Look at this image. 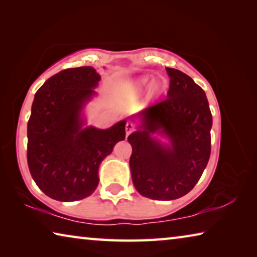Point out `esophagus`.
I'll return each instance as SVG.
<instances>
[{"label": "esophagus", "mask_w": 257, "mask_h": 257, "mask_svg": "<svg viewBox=\"0 0 257 257\" xmlns=\"http://www.w3.org/2000/svg\"><path fill=\"white\" fill-rule=\"evenodd\" d=\"M134 130H135L134 124L132 122H127V124H125V135H127V137L134 132Z\"/></svg>", "instance_id": "obj_1"}]
</instances>
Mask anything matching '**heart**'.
<instances>
[{
  "label": "heart",
  "instance_id": "obj_1",
  "mask_svg": "<svg viewBox=\"0 0 257 257\" xmlns=\"http://www.w3.org/2000/svg\"><path fill=\"white\" fill-rule=\"evenodd\" d=\"M151 82V78L149 76H144V77H139L136 80H134L129 84L125 85L123 87V95L125 98L130 99V101H137V99L141 98L143 96V94L145 93V90L147 87L150 86ZM163 90V85L160 84V82H155L152 87V93L156 96L162 93Z\"/></svg>",
  "mask_w": 257,
  "mask_h": 257
}]
</instances>
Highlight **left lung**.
<instances>
[{"label":"left lung","mask_w":257,"mask_h":257,"mask_svg":"<svg viewBox=\"0 0 257 257\" xmlns=\"http://www.w3.org/2000/svg\"><path fill=\"white\" fill-rule=\"evenodd\" d=\"M168 98L137 114V132L128 136L135 188L144 197L172 201L188 194L211 154L212 114L205 92L189 76L167 68ZM158 133L171 141L163 145Z\"/></svg>","instance_id":"obj_1"}]
</instances>
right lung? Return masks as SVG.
Wrapping results in <instances>:
<instances>
[{
  "instance_id": "add662e5",
  "label": "right lung",
  "mask_w": 257,
  "mask_h": 257,
  "mask_svg": "<svg viewBox=\"0 0 257 257\" xmlns=\"http://www.w3.org/2000/svg\"><path fill=\"white\" fill-rule=\"evenodd\" d=\"M101 76L93 67L70 68L49 78L35 94L27 127V161L43 193L60 202L88 197L98 167L125 138V120L108 129L84 127L81 112Z\"/></svg>"
}]
</instances>
